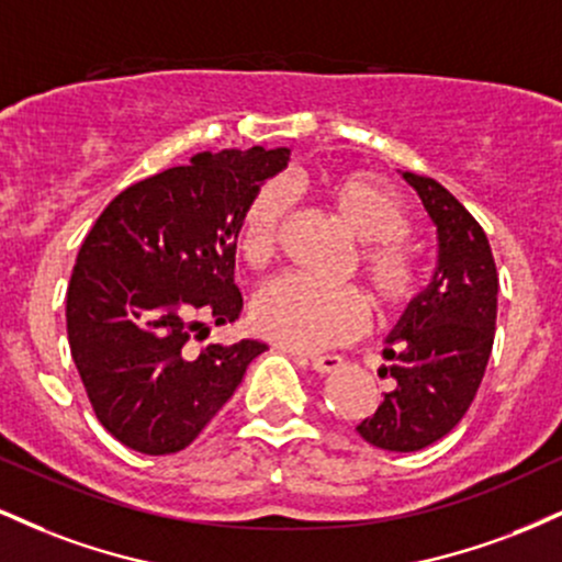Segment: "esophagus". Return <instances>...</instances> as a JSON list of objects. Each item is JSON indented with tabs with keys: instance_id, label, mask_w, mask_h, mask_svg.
<instances>
[{
	"instance_id": "esophagus-1",
	"label": "esophagus",
	"mask_w": 562,
	"mask_h": 562,
	"mask_svg": "<svg viewBox=\"0 0 562 562\" xmlns=\"http://www.w3.org/2000/svg\"><path fill=\"white\" fill-rule=\"evenodd\" d=\"M299 362L308 364L314 372H319V375H327V372H335L340 364H344V359L335 357V353H299Z\"/></svg>"
}]
</instances>
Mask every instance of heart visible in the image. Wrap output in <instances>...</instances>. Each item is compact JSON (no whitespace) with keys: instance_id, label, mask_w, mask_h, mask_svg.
<instances>
[{"instance_id":"heart-1","label":"heart","mask_w":562,"mask_h":562,"mask_svg":"<svg viewBox=\"0 0 562 562\" xmlns=\"http://www.w3.org/2000/svg\"><path fill=\"white\" fill-rule=\"evenodd\" d=\"M293 179L263 184L245 205L237 248L250 269L274 259L285 222ZM322 198L346 224L357 245V272L362 274L380 312H396L420 288V259L406 237L409 216L389 187L367 173H338L322 182ZM256 333L274 344L317 351L353 338L367 322V303L357 288H325L301 277H280L256 293L250 306Z\"/></svg>"}]
</instances>
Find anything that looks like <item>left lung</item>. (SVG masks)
I'll return each mask as SVG.
<instances>
[{
    "instance_id": "1",
    "label": "left lung",
    "mask_w": 562,
    "mask_h": 562,
    "mask_svg": "<svg viewBox=\"0 0 562 562\" xmlns=\"http://www.w3.org/2000/svg\"><path fill=\"white\" fill-rule=\"evenodd\" d=\"M438 235L430 285L406 306L383 357L393 389L357 425L367 443L417 451L436 443L473 404L494 346L499 274L486 232L436 179L404 171Z\"/></svg>"
}]
</instances>
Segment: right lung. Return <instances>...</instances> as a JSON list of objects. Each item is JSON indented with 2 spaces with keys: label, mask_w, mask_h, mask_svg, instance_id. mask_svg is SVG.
I'll return each instance as SVG.
<instances>
[{
  "label": "right lung",
  "mask_w": 562,
  "mask_h": 562,
  "mask_svg": "<svg viewBox=\"0 0 562 562\" xmlns=\"http://www.w3.org/2000/svg\"><path fill=\"white\" fill-rule=\"evenodd\" d=\"M288 147L198 153L126 187L83 237L66 322L97 420L142 454L190 447L267 344L190 346L203 317H240L237 229Z\"/></svg>",
  "instance_id": "1"
}]
</instances>
